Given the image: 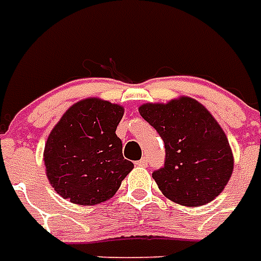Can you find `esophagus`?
I'll return each instance as SVG.
<instances>
[{
    "instance_id": "obj_1",
    "label": "esophagus",
    "mask_w": 261,
    "mask_h": 261,
    "mask_svg": "<svg viewBox=\"0 0 261 261\" xmlns=\"http://www.w3.org/2000/svg\"><path fill=\"white\" fill-rule=\"evenodd\" d=\"M137 165H140V166H147V165H148L147 156H144V158H141L140 161H137Z\"/></svg>"
}]
</instances>
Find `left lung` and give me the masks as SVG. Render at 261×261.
<instances>
[{
  "mask_svg": "<svg viewBox=\"0 0 261 261\" xmlns=\"http://www.w3.org/2000/svg\"><path fill=\"white\" fill-rule=\"evenodd\" d=\"M138 110L165 142V165L152 173L159 190L187 207L213 201L229 180L233 156L211 113L192 97Z\"/></svg>",
  "mask_w": 261,
  "mask_h": 261,
  "instance_id": "obj_1",
  "label": "left lung"
}]
</instances>
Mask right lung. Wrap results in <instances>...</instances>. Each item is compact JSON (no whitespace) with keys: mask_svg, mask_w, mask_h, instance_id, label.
Masks as SVG:
<instances>
[{"mask_svg":"<svg viewBox=\"0 0 261 261\" xmlns=\"http://www.w3.org/2000/svg\"><path fill=\"white\" fill-rule=\"evenodd\" d=\"M124 109L85 99L67 110L44 147L50 185L74 204L95 205L119 190L134 165L123 156L116 128Z\"/></svg>","mask_w":261,"mask_h":261,"instance_id":"obj_1","label":"right lung"}]
</instances>
